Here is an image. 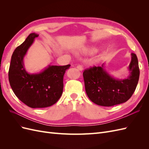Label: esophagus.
I'll use <instances>...</instances> for the list:
<instances>
[{
  "mask_svg": "<svg viewBox=\"0 0 149 149\" xmlns=\"http://www.w3.org/2000/svg\"><path fill=\"white\" fill-rule=\"evenodd\" d=\"M76 68H77L78 70H79L80 71H83V67H82V66H81V65H78V66H76Z\"/></svg>",
  "mask_w": 149,
  "mask_h": 149,
  "instance_id": "obj_1",
  "label": "esophagus"
}]
</instances>
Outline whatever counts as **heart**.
Returning a JSON list of instances; mask_svg holds the SVG:
<instances>
[{
  "instance_id": "1",
  "label": "heart",
  "mask_w": 149,
  "mask_h": 149,
  "mask_svg": "<svg viewBox=\"0 0 149 149\" xmlns=\"http://www.w3.org/2000/svg\"><path fill=\"white\" fill-rule=\"evenodd\" d=\"M91 51H93V50H91Z\"/></svg>"
}]
</instances>
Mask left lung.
Wrapping results in <instances>:
<instances>
[{"label": "left lung", "mask_w": 149, "mask_h": 149, "mask_svg": "<svg viewBox=\"0 0 149 149\" xmlns=\"http://www.w3.org/2000/svg\"><path fill=\"white\" fill-rule=\"evenodd\" d=\"M129 76L118 79L101 66H94L83 72L85 90L89 100L97 105L112 106L128 101L137 87L140 71L137 57L131 53V61L128 66Z\"/></svg>", "instance_id": "left-lung-1"}]
</instances>
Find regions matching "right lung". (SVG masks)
<instances>
[{
  "label": "right lung",
  "instance_id": "add662e5",
  "mask_svg": "<svg viewBox=\"0 0 149 149\" xmlns=\"http://www.w3.org/2000/svg\"><path fill=\"white\" fill-rule=\"evenodd\" d=\"M38 34L30 33L13 52L8 71V80L15 96L31 108H43L55 104L63 93V76L70 65H48L38 73L26 70L24 58Z\"/></svg>",
  "mask_w": 149,
  "mask_h": 149
}]
</instances>
